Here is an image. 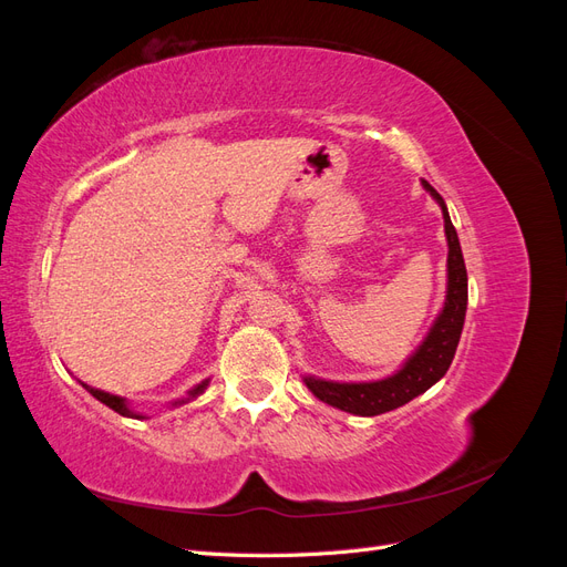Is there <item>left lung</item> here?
Listing matches in <instances>:
<instances>
[{
	"label": "left lung",
	"mask_w": 567,
	"mask_h": 567,
	"mask_svg": "<svg viewBox=\"0 0 567 567\" xmlns=\"http://www.w3.org/2000/svg\"><path fill=\"white\" fill-rule=\"evenodd\" d=\"M423 188L435 198L444 217V236H447V296L444 305L433 321L431 331L425 333L421 346L406 357V362L385 375L381 381L367 383H338L317 379V375H302V383L310 388L317 400L331 404L340 411H348L354 416H379L385 411L398 409L411 402L427 388H433L444 373H447L458 338L463 331V319H466L468 307V274L463 265V252L456 229L450 219L447 205L435 188L423 182Z\"/></svg>",
	"instance_id": "left-lung-1"
}]
</instances>
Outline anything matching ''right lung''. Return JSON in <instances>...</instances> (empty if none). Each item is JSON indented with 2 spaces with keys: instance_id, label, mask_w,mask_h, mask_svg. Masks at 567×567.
<instances>
[{
  "instance_id": "obj_1",
  "label": "right lung",
  "mask_w": 567,
  "mask_h": 567,
  "mask_svg": "<svg viewBox=\"0 0 567 567\" xmlns=\"http://www.w3.org/2000/svg\"><path fill=\"white\" fill-rule=\"evenodd\" d=\"M208 383H210V379L200 381L198 385H194L192 390L186 392V398H182V400H175V402H173V406H182V404H188V402H192V400H196L198 394H203V392H205V388H208ZM80 385H82L84 390H87V392L92 394V398H96L99 402H104L109 409L117 411L120 416H127V419H146L144 414H140V411H134L125 398H117V394H111V392H104V390H99V388H92V385L82 383V381H80Z\"/></svg>"
}]
</instances>
